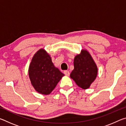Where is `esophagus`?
I'll return each mask as SVG.
<instances>
[{
	"label": "esophagus",
	"instance_id": "obj_1",
	"mask_svg": "<svg viewBox=\"0 0 126 126\" xmlns=\"http://www.w3.org/2000/svg\"><path fill=\"white\" fill-rule=\"evenodd\" d=\"M64 73L65 75L67 76H69V74H70L69 72L68 71H64Z\"/></svg>",
	"mask_w": 126,
	"mask_h": 126
}]
</instances>
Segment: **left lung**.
Returning <instances> with one entry per match:
<instances>
[{
  "label": "left lung",
  "instance_id": "left-lung-1",
  "mask_svg": "<svg viewBox=\"0 0 126 126\" xmlns=\"http://www.w3.org/2000/svg\"><path fill=\"white\" fill-rule=\"evenodd\" d=\"M97 67L90 54L82 50L74 59V69L70 74L78 86L82 89L88 88L97 75Z\"/></svg>",
  "mask_w": 126,
  "mask_h": 126
}]
</instances>
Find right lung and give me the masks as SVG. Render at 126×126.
Masks as SVG:
<instances>
[{
	"label": "right lung",
	"mask_w": 126,
	"mask_h": 126,
	"mask_svg": "<svg viewBox=\"0 0 126 126\" xmlns=\"http://www.w3.org/2000/svg\"><path fill=\"white\" fill-rule=\"evenodd\" d=\"M63 76L54 67L45 50L41 49L34 55L29 65V76L32 84L38 93L50 94Z\"/></svg>",
	"instance_id": "right-lung-1"
}]
</instances>
